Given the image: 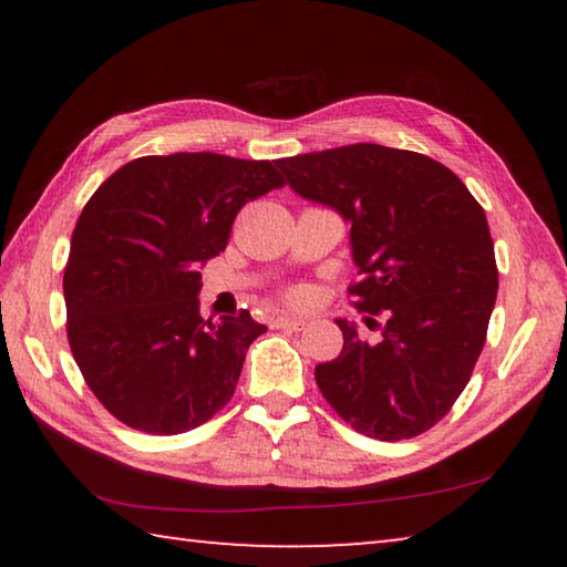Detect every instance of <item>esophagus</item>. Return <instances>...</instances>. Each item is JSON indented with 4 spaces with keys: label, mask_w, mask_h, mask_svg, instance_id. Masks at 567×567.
Wrapping results in <instances>:
<instances>
[{
    "label": "esophagus",
    "mask_w": 567,
    "mask_h": 567,
    "mask_svg": "<svg viewBox=\"0 0 567 567\" xmlns=\"http://www.w3.org/2000/svg\"><path fill=\"white\" fill-rule=\"evenodd\" d=\"M272 328L277 330H290V332H300L305 330V320H297V318H277L272 322Z\"/></svg>",
    "instance_id": "34e87169"
}]
</instances>
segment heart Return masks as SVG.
Segmentation results:
<instances>
[{"label":"heart","mask_w":567,"mask_h":567,"mask_svg":"<svg viewBox=\"0 0 567 567\" xmlns=\"http://www.w3.org/2000/svg\"><path fill=\"white\" fill-rule=\"evenodd\" d=\"M285 300L290 302L292 307H305L307 302L312 300V292L307 287H292V290L285 292Z\"/></svg>","instance_id":"obj_1"}]
</instances>
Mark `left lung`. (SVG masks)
<instances>
[{
    "instance_id": "left-lung-1",
    "label": "left lung",
    "mask_w": 567,
    "mask_h": 567,
    "mask_svg": "<svg viewBox=\"0 0 567 567\" xmlns=\"http://www.w3.org/2000/svg\"><path fill=\"white\" fill-rule=\"evenodd\" d=\"M290 187L350 223L358 312L378 340L338 320L342 352L318 388L358 433L395 443L443 420L483 352L497 265L483 207L455 172L420 152L370 142L275 162ZM375 322V320H372Z\"/></svg>"
}]
</instances>
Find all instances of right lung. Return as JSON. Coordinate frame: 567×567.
Masks as SVG:
<instances>
[{"mask_svg":"<svg viewBox=\"0 0 567 567\" xmlns=\"http://www.w3.org/2000/svg\"><path fill=\"white\" fill-rule=\"evenodd\" d=\"M282 185L270 159L177 152L127 162L84 205L64 267L66 338L124 425L179 435L235 395L267 328L247 310L203 320L197 267L227 247L249 199Z\"/></svg>","mask_w":567,"mask_h":567,"instance_id":"obj_1","label":"right lung"}]
</instances>
